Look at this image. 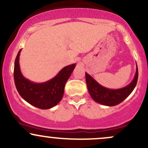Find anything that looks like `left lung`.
Segmentation results:
<instances>
[{"mask_svg":"<svg viewBox=\"0 0 148 148\" xmlns=\"http://www.w3.org/2000/svg\"><path fill=\"white\" fill-rule=\"evenodd\" d=\"M138 77V71L136 64L135 77L129 85L119 89H110L98 84L91 76L86 73V81L89 94L96 103L106 106H114L121 103L132 92L136 87Z\"/></svg>","mask_w":148,"mask_h":148,"instance_id":"8db88e82","label":"left lung"}]
</instances>
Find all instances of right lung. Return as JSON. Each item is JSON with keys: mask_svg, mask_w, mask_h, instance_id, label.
I'll return each instance as SVG.
<instances>
[{"mask_svg": "<svg viewBox=\"0 0 148 148\" xmlns=\"http://www.w3.org/2000/svg\"><path fill=\"white\" fill-rule=\"evenodd\" d=\"M21 50L14 62V80L20 96L30 105L42 110L52 108L59 103L64 95V86L75 68L76 64L66 66L50 80L43 83H34L22 75L19 64Z\"/></svg>", "mask_w": 148, "mask_h": 148, "instance_id": "1", "label": "right lung"}]
</instances>
